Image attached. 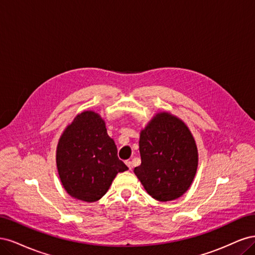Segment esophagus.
Wrapping results in <instances>:
<instances>
[{
	"label": "esophagus",
	"instance_id": "obj_1",
	"mask_svg": "<svg viewBox=\"0 0 255 255\" xmlns=\"http://www.w3.org/2000/svg\"><path fill=\"white\" fill-rule=\"evenodd\" d=\"M126 164H127V166L128 167L129 170H132V169H133V163H132V161H130V160H127Z\"/></svg>",
	"mask_w": 255,
	"mask_h": 255
}]
</instances>
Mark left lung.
<instances>
[{
	"mask_svg": "<svg viewBox=\"0 0 255 255\" xmlns=\"http://www.w3.org/2000/svg\"><path fill=\"white\" fill-rule=\"evenodd\" d=\"M139 152L141 164L134 173L152 198L171 201L188 190L197 172L198 149L181 119L156 114L141 129Z\"/></svg>",
	"mask_w": 255,
	"mask_h": 255,
	"instance_id": "obj_1",
	"label": "left lung"
}]
</instances>
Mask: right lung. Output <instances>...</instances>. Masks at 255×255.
<instances>
[{
  "label": "right lung",
  "instance_id": "add662e5",
  "mask_svg": "<svg viewBox=\"0 0 255 255\" xmlns=\"http://www.w3.org/2000/svg\"><path fill=\"white\" fill-rule=\"evenodd\" d=\"M61 184L69 195L85 202L101 199L119 172L128 170L99 114H79L61 134L56 149Z\"/></svg>",
  "mask_w": 255,
  "mask_h": 255
}]
</instances>
